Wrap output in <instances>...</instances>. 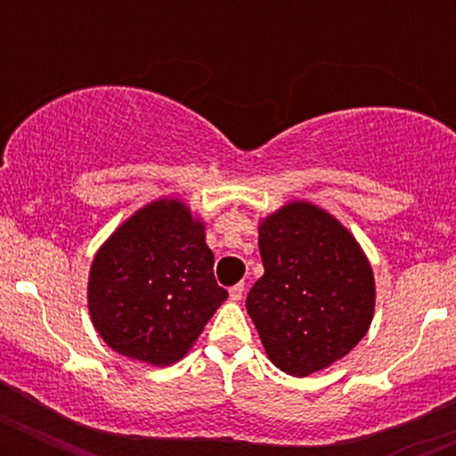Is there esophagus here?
<instances>
[{"mask_svg": "<svg viewBox=\"0 0 456 456\" xmlns=\"http://www.w3.org/2000/svg\"><path fill=\"white\" fill-rule=\"evenodd\" d=\"M242 293H245V284H242V282L233 284V287H232V289H229V297H232V300H233V302L242 300Z\"/></svg>", "mask_w": 456, "mask_h": 456, "instance_id": "34e87169", "label": "esophagus"}]
</instances>
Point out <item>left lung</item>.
I'll use <instances>...</instances> for the list:
<instances>
[{
	"mask_svg": "<svg viewBox=\"0 0 456 456\" xmlns=\"http://www.w3.org/2000/svg\"><path fill=\"white\" fill-rule=\"evenodd\" d=\"M265 275L247 296L269 360L311 375L342 360L369 330L375 280L355 238L311 202H291L260 224Z\"/></svg>",
	"mask_w": 456,
	"mask_h": 456,
	"instance_id": "left-lung-1",
	"label": "left lung"
}]
</instances>
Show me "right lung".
<instances>
[{"instance_id":"obj_1","label":"right lung","mask_w":456,"mask_h":456,"mask_svg":"<svg viewBox=\"0 0 456 456\" xmlns=\"http://www.w3.org/2000/svg\"><path fill=\"white\" fill-rule=\"evenodd\" d=\"M227 296L214 278L205 227L178 200L151 202L123 223L96 254L87 282L103 342L154 366L181 360Z\"/></svg>"}]
</instances>
